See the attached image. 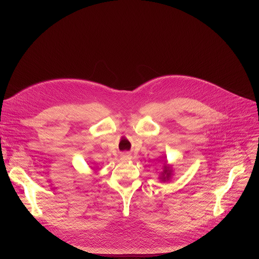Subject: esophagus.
Returning <instances> with one entry per match:
<instances>
[{
  "mask_svg": "<svg viewBox=\"0 0 259 259\" xmlns=\"http://www.w3.org/2000/svg\"><path fill=\"white\" fill-rule=\"evenodd\" d=\"M121 156H122L123 159H130L131 158V155L128 153H123Z\"/></svg>",
  "mask_w": 259,
  "mask_h": 259,
  "instance_id": "34e87169",
  "label": "esophagus"
}]
</instances>
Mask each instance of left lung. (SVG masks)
<instances>
[{
	"instance_id": "8db88e82",
	"label": "left lung",
	"mask_w": 259,
	"mask_h": 259,
	"mask_svg": "<svg viewBox=\"0 0 259 259\" xmlns=\"http://www.w3.org/2000/svg\"><path fill=\"white\" fill-rule=\"evenodd\" d=\"M174 176V169H172V165L171 164H168L167 161H165L162 165V171L160 172L159 175V178L158 180L161 182V183H167L171 180Z\"/></svg>"
}]
</instances>
